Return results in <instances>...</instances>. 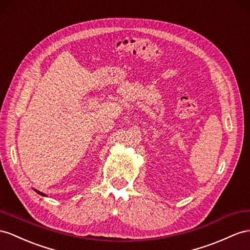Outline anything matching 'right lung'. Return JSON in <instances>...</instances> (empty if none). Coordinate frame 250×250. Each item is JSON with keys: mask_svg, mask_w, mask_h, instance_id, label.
Wrapping results in <instances>:
<instances>
[{"mask_svg": "<svg viewBox=\"0 0 250 250\" xmlns=\"http://www.w3.org/2000/svg\"><path fill=\"white\" fill-rule=\"evenodd\" d=\"M34 190H35V191L37 192V193H38V194H40V195H42V196H46V194H44V193H43V192H40V191H38V190H36V189H34Z\"/></svg>", "mask_w": 250, "mask_h": 250, "instance_id": "add662e5", "label": "right lung"}]
</instances>
